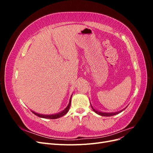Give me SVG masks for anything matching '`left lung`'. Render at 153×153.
I'll return each mask as SVG.
<instances>
[{"instance_id": "left-lung-1", "label": "left lung", "mask_w": 153, "mask_h": 153, "mask_svg": "<svg viewBox=\"0 0 153 153\" xmlns=\"http://www.w3.org/2000/svg\"><path fill=\"white\" fill-rule=\"evenodd\" d=\"M91 106H92V105H91ZM92 110H94V112H96V114H98V115H101V116H112V115H116V114H119V113H120V112H121L123 110H121V111H120V112H114V113H105V112H99V111H97V110H96L95 109H94L93 108V107H92Z\"/></svg>"}]
</instances>
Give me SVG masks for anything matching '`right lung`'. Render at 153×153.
Wrapping results in <instances>:
<instances>
[{
  "label": "right lung",
  "instance_id": "1",
  "mask_svg": "<svg viewBox=\"0 0 153 153\" xmlns=\"http://www.w3.org/2000/svg\"><path fill=\"white\" fill-rule=\"evenodd\" d=\"M72 97V96H71ZM71 97L70 98V100H69V103L67 107L64 109L63 111H62L61 112L56 114H53V115H43V114H39L38 113H36L33 111H32V112L34 114H35L37 116H38L39 117H42V118H45V119H57L61 117H62L63 115H65L66 114H67V112L69 111V108H70V106H71Z\"/></svg>",
  "mask_w": 153,
  "mask_h": 153
}]
</instances>
